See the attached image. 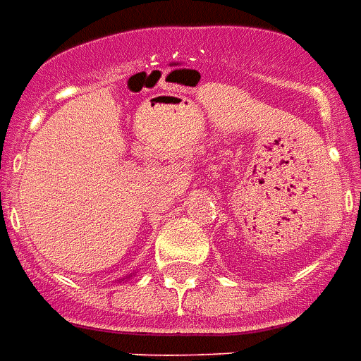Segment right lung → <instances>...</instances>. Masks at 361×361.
<instances>
[{
	"instance_id": "obj_1",
	"label": "right lung",
	"mask_w": 361,
	"mask_h": 361,
	"mask_svg": "<svg viewBox=\"0 0 361 361\" xmlns=\"http://www.w3.org/2000/svg\"><path fill=\"white\" fill-rule=\"evenodd\" d=\"M128 278H130V276H126V278H122V282H124V280H128Z\"/></svg>"
}]
</instances>
